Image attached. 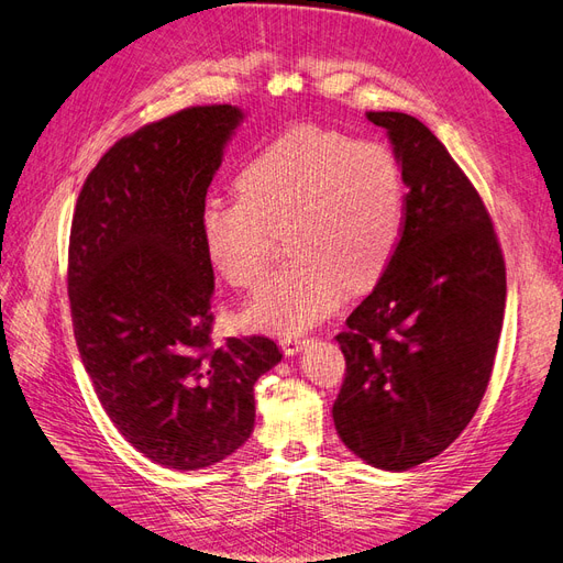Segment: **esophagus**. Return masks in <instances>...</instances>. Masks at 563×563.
I'll use <instances>...</instances> for the list:
<instances>
[{"label": "esophagus", "mask_w": 563, "mask_h": 563, "mask_svg": "<svg viewBox=\"0 0 563 563\" xmlns=\"http://www.w3.org/2000/svg\"><path fill=\"white\" fill-rule=\"evenodd\" d=\"M305 343H308V338H305V335H284L279 340V345L286 354H298L305 347Z\"/></svg>", "instance_id": "obj_1"}]
</instances>
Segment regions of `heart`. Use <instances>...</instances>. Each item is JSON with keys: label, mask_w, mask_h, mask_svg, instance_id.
Returning <instances> with one entry per match:
<instances>
[{"label": "heart", "mask_w": 563, "mask_h": 563, "mask_svg": "<svg viewBox=\"0 0 563 563\" xmlns=\"http://www.w3.org/2000/svg\"><path fill=\"white\" fill-rule=\"evenodd\" d=\"M236 195L209 201L199 220L218 275L251 288L275 258L282 232L296 255L244 308V321L261 331H308L338 308L345 284L352 291L376 284L401 240L406 180L380 141L294 129L246 162Z\"/></svg>", "instance_id": "b5f03b06"}]
</instances>
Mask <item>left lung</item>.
Masks as SVG:
<instances>
[{
	"label": "left lung",
	"mask_w": 563,
	"mask_h": 563,
	"mask_svg": "<svg viewBox=\"0 0 563 563\" xmlns=\"http://www.w3.org/2000/svg\"><path fill=\"white\" fill-rule=\"evenodd\" d=\"M387 129L406 180L399 246L335 340L345 380L338 437L368 465L404 472L439 455L482 404L505 314V258L476 187L404 112Z\"/></svg>",
	"instance_id": "1"
}]
</instances>
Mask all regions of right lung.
<instances>
[{
  "mask_svg": "<svg viewBox=\"0 0 563 563\" xmlns=\"http://www.w3.org/2000/svg\"><path fill=\"white\" fill-rule=\"evenodd\" d=\"M242 122L232 106L185 108L119 139L77 197L67 296L84 368L114 428L152 463L199 470L253 432V385L275 340L213 345L207 190Z\"/></svg>",
  "mask_w": 563,
  "mask_h": 563,
  "instance_id": "add662e5",
  "label": "right lung"
}]
</instances>
